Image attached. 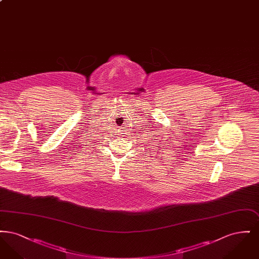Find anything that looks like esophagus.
Listing matches in <instances>:
<instances>
[{
  "mask_svg": "<svg viewBox=\"0 0 259 259\" xmlns=\"http://www.w3.org/2000/svg\"><path fill=\"white\" fill-rule=\"evenodd\" d=\"M123 134L124 133H120V134H118V136H119V137H124Z\"/></svg>",
  "mask_w": 259,
  "mask_h": 259,
  "instance_id": "esophagus-1",
  "label": "esophagus"
}]
</instances>
